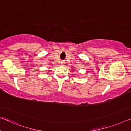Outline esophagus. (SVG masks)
<instances>
[{"instance_id": "obj_1", "label": "esophagus", "mask_w": 131, "mask_h": 131, "mask_svg": "<svg viewBox=\"0 0 131 131\" xmlns=\"http://www.w3.org/2000/svg\"><path fill=\"white\" fill-rule=\"evenodd\" d=\"M61 64H62V66H63V64H64V62H61Z\"/></svg>"}]
</instances>
